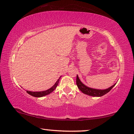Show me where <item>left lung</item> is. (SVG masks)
Listing matches in <instances>:
<instances>
[{"label": "left lung", "instance_id": "8db88e82", "mask_svg": "<svg viewBox=\"0 0 134 134\" xmlns=\"http://www.w3.org/2000/svg\"><path fill=\"white\" fill-rule=\"evenodd\" d=\"M115 84H114L113 86L110 87L108 88L105 90H98V89H94L90 88L88 87H87L82 82L80 81L78 76L77 75L76 77V85L78 88L81 90L83 93L85 94L91 96L93 97H100L102 96L105 95L109 92L115 86Z\"/></svg>", "mask_w": 134, "mask_h": 134}]
</instances>
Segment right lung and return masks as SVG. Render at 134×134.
<instances>
[{
  "mask_svg": "<svg viewBox=\"0 0 134 134\" xmlns=\"http://www.w3.org/2000/svg\"><path fill=\"white\" fill-rule=\"evenodd\" d=\"M61 77V76L59 77V78L58 79V81L56 82V83L51 88L48 89L47 90L43 91H35V92H33V91H26V92L28 93L29 94L31 95L32 96L35 97H41L44 96H46L47 94H49L50 93H51L52 91H54L55 89L57 88V85H58L59 79H60Z\"/></svg>",
  "mask_w": 134,
  "mask_h": 134,
  "instance_id": "obj_1",
  "label": "right lung"
}]
</instances>
